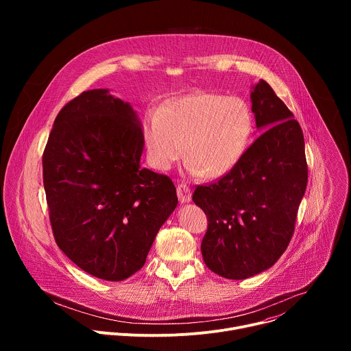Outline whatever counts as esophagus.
Masks as SVG:
<instances>
[{
	"instance_id": "esophagus-1",
	"label": "esophagus",
	"mask_w": 351,
	"mask_h": 351,
	"mask_svg": "<svg viewBox=\"0 0 351 351\" xmlns=\"http://www.w3.org/2000/svg\"><path fill=\"white\" fill-rule=\"evenodd\" d=\"M176 190H178L179 202H180L182 204H186V203H190V202H191V190H190V187H189L187 184L180 183Z\"/></svg>"
}]
</instances>
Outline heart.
Segmentation results:
<instances>
[{"label": "heart", "instance_id": "1", "mask_svg": "<svg viewBox=\"0 0 351 351\" xmlns=\"http://www.w3.org/2000/svg\"><path fill=\"white\" fill-rule=\"evenodd\" d=\"M252 130L253 117L241 98L214 93L183 95L149 117L148 161L167 172L184 154L190 176L217 179L240 161Z\"/></svg>", "mask_w": 351, "mask_h": 351}]
</instances>
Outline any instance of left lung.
I'll return each instance as SVG.
<instances>
[{
  "instance_id": "left-lung-1",
  "label": "left lung",
  "mask_w": 351,
  "mask_h": 351,
  "mask_svg": "<svg viewBox=\"0 0 351 351\" xmlns=\"http://www.w3.org/2000/svg\"><path fill=\"white\" fill-rule=\"evenodd\" d=\"M252 88V111L263 133L229 173L193 194L208 218L204 263L236 280L267 271L285 253L308 178L298 122L265 80Z\"/></svg>"
}]
</instances>
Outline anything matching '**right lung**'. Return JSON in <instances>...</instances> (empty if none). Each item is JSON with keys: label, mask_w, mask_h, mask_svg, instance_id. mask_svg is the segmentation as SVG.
I'll list each match as a JSON object with an SVG mask.
<instances>
[{"label": "right lung", "mask_w": 351, "mask_h": 351, "mask_svg": "<svg viewBox=\"0 0 351 351\" xmlns=\"http://www.w3.org/2000/svg\"><path fill=\"white\" fill-rule=\"evenodd\" d=\"M143 148L137 112L108 88L73 98L49 133L43 182L54 237L95 278L137 272L178 206L172 180L140 165Z\"/></svg>", "instance_id": "right-lung-1"}]
</instances>
